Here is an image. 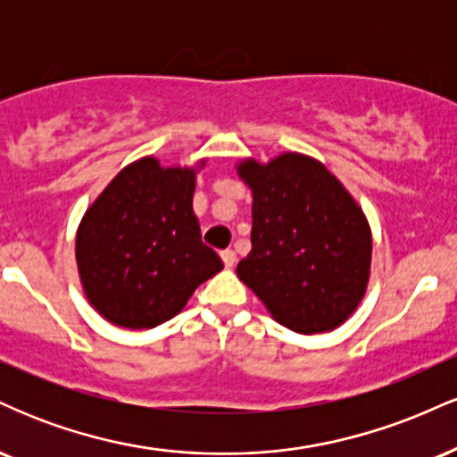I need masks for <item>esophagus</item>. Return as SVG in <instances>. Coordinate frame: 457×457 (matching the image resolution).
<instances>
[{"label":"esophagus","mask_w":457,"mask_h":457,"mask_svg":"<svg viewBox=\"0 0 457 457\" xmlns=\"http://www.w3.org/2000/svg\"><path fill=\"white\" fill-rule=\"evenodd\" d=\"M221 260H223L225 269H232V266L236 264V253L232 249H225V251H221Z\"/></svg>","instance_id":"34e87169"}]
</instances>
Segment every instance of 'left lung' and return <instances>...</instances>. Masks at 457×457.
Instances as JSON below:
<instances>
[{
  "label": "left lung",
  "mask_w": 457,
  "mask_h": 457,
  "mask_svg": "<svg viewBox=\"0 0 457 457\" xmlns=\"http://www.w3.org/2000/svg\"><path fill=\"white\" fill-rule=\"evenodd\" d=\"M238 176L253 195L240 281L296 333L339 327L370 281L371 232L359 204L322 162L296 152L266 165L246 159Z\"/></svg>",
  "instance_id": "8db88e82"
}]
</instances>
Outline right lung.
Here are the masks:
<instances>
[{
    "label": "right lung",
    "mask_w": 457,
    "mask_h": 457,
    "mask_svg": "<svg viewBox=\"0 0 457 457\" xmlns=\"http://www.w3.org/2000/svg\"><path fill=\"white\" fill-rule=\"evenodd\" d=\"M204 165V161H202ZM195 170L130 162L83 214L77 269L90 305L122 328H152L182 312L223 269L193 212Z\"/></svg>",
    "instance_id": "add662e5"
}]
</instances>
